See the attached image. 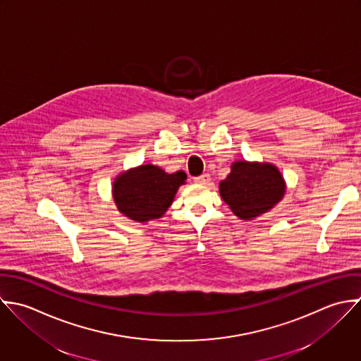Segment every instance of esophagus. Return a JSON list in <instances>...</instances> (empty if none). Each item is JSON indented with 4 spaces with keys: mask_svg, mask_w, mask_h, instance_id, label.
<instances>
[{
    "mask_svg": "<svg viewBox=\"0 0 361 361\" xmlns=\"http://www.w3.org/2000/svg\"><path fill=\"white\" fill-rule=\"evenodd\" d=\"M195 182L196 183H200V185H207L210 182V175L209 173H203L200 176H196L195 178Z\"/></svg>",
    "mask_w": 361,
    "mask_h": 361,
    "instance_id": "obj_1",
    "label": "esophagus"
}]
</instances>
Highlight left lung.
Returning <instances> with one entry per match:
<instances>
[{"mask_svg": "<svg viewBox=\"0 0 361 361\" xmlns=\"http://www.w3.org/2000/svg\"><path fill=\"white\" fill-rule=\"evenodd\" d=\"M220 195L235 216L252 220L269 212L284 195V180L269 164H233L230 175L220 182Z\"/></svg>", "mask_w": 361, "mask_h": 361, "instance_id": "1", "label": "left lung"}]
</instances>
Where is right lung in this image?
<instances>
[{"label":"right lung","mask_w":361,"mask_h":361,"mask_svg":"<svg viewBox=\"0 0 361 361\" xmlns=\"http://www.w3.org/2000/svg\"><path fill=\"white\" fill-rule=\"evenodd\" d=\"M183 171L166 173L151 164L121 173L114 183L115 203L126 217L145 223L159 219L171 206L178 188L185 183Z\"/></svg>","instance_id":"right-lung-1"}]
</instances>
